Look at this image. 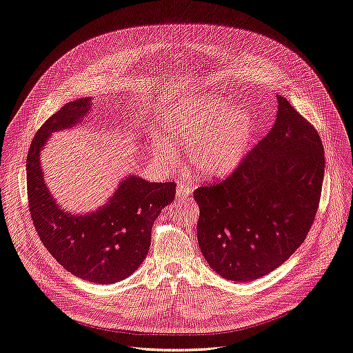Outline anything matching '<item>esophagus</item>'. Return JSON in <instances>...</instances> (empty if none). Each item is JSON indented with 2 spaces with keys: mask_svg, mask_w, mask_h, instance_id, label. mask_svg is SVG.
Returning <instances> with one entry per match:
<instances>
[{
  "mask_svg": "<svg viewBox=\"0 0 353 353\" xmlns=\"http://www.w3.org/2000/svg\"><path fill=\"white\" fill-rule=\"evenodd\" d=\"M194 191V187L192 183L190 182H181L178 183V188H176V195L179 199H183V198H188Z\"/></svg>",
  "mask_w": 353,
  "mask_h": 353,
  "instance_id": "obj_1",
  "label": "esophagus"
}]
</instances>
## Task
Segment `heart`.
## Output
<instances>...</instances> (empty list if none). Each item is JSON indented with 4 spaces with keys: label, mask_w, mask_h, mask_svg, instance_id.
I'll return each instance as SVG.
<instances>
[{
    "label": "heart",
    "mask_w": 353,
    "mask_h": 353,
    "mask_svg": "<svg viewBox=\"0 0 353 353\" xmlns=\"http://www.w3.org/2000/svg\"><path fill=\"white\" fill-rule=\"evenodd\" d=\"M165 126L176 146L190 145L187 157L191 170L208 179H220L236 171L257 135L253 113L215 96L175 106L168 112ZM155 150L165 162L175 158V148L166 138H157Z\"/></svg>",
    "instance_id": "b5f03b06"
}]
</instances>
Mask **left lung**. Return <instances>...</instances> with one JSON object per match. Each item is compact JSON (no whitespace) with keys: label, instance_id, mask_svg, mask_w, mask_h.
Segmentation results:
<instances>
[{"label":"left lung","instance_id":"1","mask_svg":"<svg viewBox=\"0 0 353 353\" xmlns=\"http://www.w3.org/2000/svg\"><path fill=\"white\" fill-rule=\"evenodd\" d=\"M276 97L267 137L227 179L194 191L201 253L231 281L260 279L286 261L305 241L321 199V137L286 97Z\"/></svg>","mask_w":353,"mask_h":353}]
</instances>
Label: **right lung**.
<instances>
[{
    "label": "right lung",
    "mask_w": 353,
    "mask_h": 353,
    "mask_svg": "<svg viewBox=\"0 0 353 353\" xmlns=\"http://www.w3.org/2000/svg\"><path fill=\"white\" fill-rule=\"evenodd\" d=\"M90 109L92 97L76 99L50 116L36 133L27 157L28 207L41 243L67 272L92 283L112 284L135 273L145 260L152 225L174 201L176 185L128 175L96 211L63 210L44 181L41 150L52 133L76 126Z\"/></svg>",
    "instance_id": "obj_1"
}]
</instances>
